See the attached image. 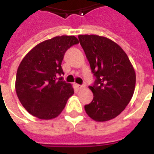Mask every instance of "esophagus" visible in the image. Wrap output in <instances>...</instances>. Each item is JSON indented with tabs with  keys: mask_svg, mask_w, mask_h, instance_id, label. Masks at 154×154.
<instances>
[{
	"mask_svg": "<svg viewBox=\"0 0 154 154\" xmlns=\"http://www.w3.org/2000/svg\"><path fill=\"white\" fill-rule=\"evenodd\" d=\"M76 87H77V88L78 89V90H81V89L84 88V86H82V85H80V84H76Z\"/></svg>",
	"mask_w": 154,
	"mask_h": 154,
	"instance_id": "esophagus-1",
	"label": "esophagus"
}]
</instances>
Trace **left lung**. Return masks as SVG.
Returning <instances> with one entry per match:
<instances>
[{
	"mask_svg": "<svg viewBox=\"0 0 154 154\" xmlns=\"http://www.w3.org/2000/svg\"><path fill=\"white\" fill-rule=\"evenodd\" d=\"M78 38L96 77L89 87L93 100L85 106V110L96 121L114 119L134 95V69L125 51L114 41L94 35H79Z\"/></svg>",
	"mask_w": 154,
	"mask_h": 154,
	"instance_id": "obj_1",
	"label": "left lung"
}]
</instances>
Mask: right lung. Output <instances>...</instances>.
<instances>
[{"instance_id":"add662e5","label":"right lung","mask_w":154,"mask_h":154,"mask_svg":"<svg viewBox=\"0 0 154 154\" xmlns=\"http://www.w3.org/2000/svg\"><path fill=\"white\" fill-rule=\"evenodd\" d=\"M79 43L75 36H57L37 44L20 64L15 91L25 110L41 119L59 116L74 93L63 81L61 64L66 51Z\"/></svg>"}]
</instances>
